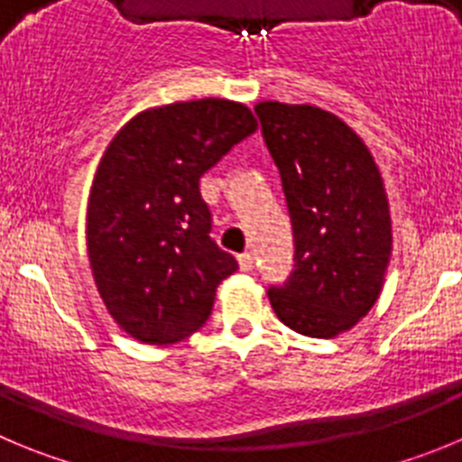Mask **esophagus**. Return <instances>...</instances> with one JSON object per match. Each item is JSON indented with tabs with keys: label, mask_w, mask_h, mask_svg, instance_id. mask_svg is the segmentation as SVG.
Returning a JSON list of instances; mask_svg holds the SVG:
<instances>
[{
	"label": "esophagus",
	"mask_w": 462,
	"mask_h": 462,
	"mask_svg": "<svg viewBox=\"0 0 462 462\" xmlns=\"http://www.w3.org/2000/svg\"><path fill=\"white\" fill-rule=\"evenodd\" d=\"M253 266H255V257H253V253H241V255H239V269L241 271H253Z\"/></svg>",
	"instance_id": "34e87169"
}]
</instances>
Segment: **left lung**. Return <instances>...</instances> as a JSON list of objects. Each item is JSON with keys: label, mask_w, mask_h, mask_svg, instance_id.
Returning <instances> with one entry per match:
<instances>
[{"label": "left lung", "mask_w": 462, "mask_h": 462, "mask_svg": "<svg viewBox=\"0 0 462 462\" xmlns=\"http://www.w3.org/2000/svg\"><path fill=\"white\" fill-rule=\"evenodd\" d=\"M266 148L282 178L294 227V271L269 300L308 337L346 333L378 300L392 255L385 184L344 120L312 105L260 102Z\"/></svg>", "instance_id": "8db88e82"}]
</instances>
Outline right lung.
Masks as SVG:
<instances>
[{"instance_id": "1", "label": "right lung", "mask_w": 462, "mask_h": 462, "mask_svg": "<svg viewBox=\"0 0 462 462\" xmlns=\"http://www.w3.org/2000/svg\"><path fill=\"white\" fill-rule=\"evenodd\" d=\"M257 129L241 102L205 97L134 116L106 145L86 209V248L106 310L129 337L175 344L209 319L239 269L211 239L200 178Z\"/></svg>"}]
</instances>
